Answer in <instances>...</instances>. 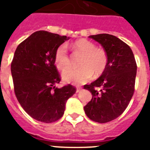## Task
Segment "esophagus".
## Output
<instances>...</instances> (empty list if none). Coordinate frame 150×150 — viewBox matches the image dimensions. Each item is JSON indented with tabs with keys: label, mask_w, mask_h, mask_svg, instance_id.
<instances>
[{
	"label": "esophagus",
	"mask_w": 150,
	"mask_h": 150,
	"mask_svg": "<svg viewBox=\"0 0 150 150\" xmlns=\"http://www.w3.org/2000/svg\"><path fill=\"white\" fill-rule=\"evenodd\" d=\"M82 89V88H77V89H76V93H79Z\"/></svg>",
	"instance_id": "1"
}]
</instances>
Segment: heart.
I'll list each match as a JSON object with an SVG mask.
<instances>
[{"mask_svg": "<svg viewBox=\"0 0 150 150\" xmlns=\"http://www.w3.org/2000/svg\"><path fill=\"white\" fill-rule=\"evenodd\" d=\"M75 54H79L82 57L79 62V68H67L64 70L61 77L64 82L72 84H82L93 77L100 76L104 72L108 63L107 52L102 48H96L93 43L87 40H79L72 44ZM54 62L57 68L63 70L69 66L70 59L65 44L59 46L55 52Z\"/></svg>", "mask_w": 150, "mask_h": 150, "instance_id": "b5f03b06", "label": "heart"}]
</instances>
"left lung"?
<instances>
[{"label": "left lung", "mask_w": 150, "mask_h": 150, "mask_svg": "<svg viewBox=\"0 0 150 150\" xmlns=\"http://www.w3.org/2000/svg\"><path fill=\"white\" fill-rule=\"evenodd\" d=\"M89 38L101 44L108 56V63L100 77L84 89L92 100L84 107L89 119L99 123L113 121L128 107L135 90L137 65L130 47L110 34H97ZM96 88H101L100 91Z\"/></svg>", "instance_id": "8db88e82"}]
</instances>
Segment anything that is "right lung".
Instances as JSON below:
<instances>
[{"mask_svg":"<svg viewBox=\"0 0 150 150\" xmlns=\"http://www.w3.org/2000/svg\"><path fill=\"white\" fill-rule=\"evenodd\" d=\"M66 36L37 31L18 46L11 71L15 96L33 118L51 123L63 116L67 100L76 89L71 85L57 88L61 78L54 65L59 46L69 40Z\"/></svg>","mask_w":150,"mask_h":150,"instance_id":"obj_1","label":"right lung"}]
</instances>
